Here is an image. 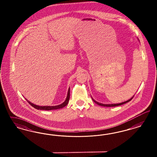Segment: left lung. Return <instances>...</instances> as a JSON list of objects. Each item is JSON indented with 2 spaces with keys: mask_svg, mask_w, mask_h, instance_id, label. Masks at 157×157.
<instances>
[{
  "mask_svg": "<svg viewBox=\"0 0 157 157\" xmlns=\"http://www.w3.org/2000/svg\"><path fill=\"white\" fill-rule=\"evenodd\" d=\"M138 40L139 41V38H138ZM134 97V95H133L132 97H131L130 99H129L128 100H127V101H124V102H121V103H119V104H102V103H100V102H97V101H96L95 100H94L92 97H91V99L93 100V101L95 102V104H97V105H100V106H105V107H113V106H119V105H121L124 104H126V103H127V102H129L131 100H132V98H133V97Z\"/></svg>",
  "mask_w": 157,
  "mask_h": 157,
  "instance_id": "obj_1",
  "label": "left lung"
}]
</instances>
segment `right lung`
Segmentation results:
<instances>
[{"mask_svg":"<svg viewBox=\"0 0 157 157\" xmlns=\"http://www.w3.org/2000/svg\"><path fill=\"white\" fill-rule=\"evenodd\" d=\"M70 87L68 89V93H67V95L66 99L64 101V102H63L62 104L56 106H38L37 105L34 104L33 103H32L31 102H30L29 100L26 99V101L29 102V104L31 106H32L34 108H36V109L38 110H51L59 109H61L64 108V106H66L68 104V101L70 100Z\"/></svg>","mask_w":157,"mask_h":157,"instance_id":"add662e5","label":"right lung"}]
</instances>
